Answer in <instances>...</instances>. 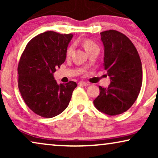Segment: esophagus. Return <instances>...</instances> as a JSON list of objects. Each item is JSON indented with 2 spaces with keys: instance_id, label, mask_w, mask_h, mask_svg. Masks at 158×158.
Here are the masks:
<instances>
[{
  "instance_id": "1",
  "label": "esophagus",
  "mask_w": 158,
  "mask_h": 158,
  "mask_svg": "<svg viewBox=\"0 0 158 158\" xmlns=\"http://www.w3.org/2000/svg\"><path fill=\"white\" fill-rule=\"evenodd\" d=\"M78 85H81V86H87V85H88V83H85V82H83V81H81L78 83Z\"/></svg>"
}]
</instances>
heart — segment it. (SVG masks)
I'll return each instance as SVG.
<instances>
[{
    "label": "heart",
    "mask_w": 158,
    "mask_h": 158,
    "mask_svg": "<svg viewBox=\"0 0 158 158\" xmlns=\"http://www.w3.org/2000/svg\"><path fill=\"white\" fill-rule=\"evenodd\" d=\"M83 44L84 47H85V50L87 51V52H89L90 50H91V49H93L98 48V47L97 46V44H96V43H94L91 40H85L83 42ZM73 49H74V46H73V45H70V46L68 48V49H67L66 55L68 57L70 56L71 54H72Z\"/></svg>",
    "instance_id": "b5f03b06"
}]
</instances>
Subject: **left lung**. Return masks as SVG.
I'll use <instances>...</instances> for the list:
<instances>
[{"mask_svg":"<svg viewBox=\"0 0 158 158\" xmlns=\"http://www.w3.org/2000/svg\"><path fill=\"white\" fill-rule=\"evenodd\" d=\"M104 47L103 68L110 77L109 88L99 86L95 106L108 115L127 111L135 102L142 83L139 55L130 40L121 32L109 30L100 33Z\"/></svg>","mask_w":158,"mask_h":158,"instance_id":"left-lung-1","label":"left lung"}]
</instances>
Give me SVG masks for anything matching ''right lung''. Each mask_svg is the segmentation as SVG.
<instances>
[{
	"label": "right lung",
	"mask_w": 158,
	"mask_h": 158,
	"mask_svg": "<svg viewBox=\"0 0 158 158\" xmlns=\"http://www.w3.org/2000/svg\"><path fill=\"white\" fill-rule=\"evenodd\" d=\"M73 34L46 31L34 37L21 55L18 66L19 88L31 111L40 116L52 118L68 107L75 82L57 84L56 68L65 61Z\"/></svg>",
	"instance_id": "1"
}]
</instances>
